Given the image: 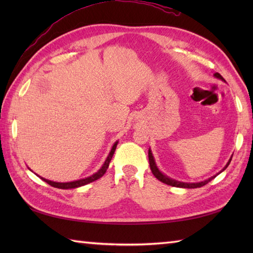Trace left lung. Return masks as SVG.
Masks as SVG:
<instances>
[{
	"mask_svg": "<svg viewBox=\"0 0 253 253\" xmlns=\"http://www.w3.org/2000/svg\"><path fill=\"white\" fill-rule=\"evenodd\" d=\"M214 76L219 78V79L224 80V78H223L218 73L214 74ZM232 158H233V157H232ZM230 161H232V159H230V160L228 161V163L226 164V166H225V168H224L221 171H223V170H225V169H227V166L229 165ZM149 163H150V169H151V170H152V174H153L155 177H157V178H158L160 181L164 182V184H166V185H169V186H173V187H179V188H198V187H202V186H204V185H207L208 182L211 181L213 178H215L216 175H218L219 173H221V171H219V173L216 174L215 176H212L211 178H209V179L204 180V181L196 182V184H193V182H192V184H188V182H180V181H176V180H174V179H170V178H169L168 176H165V175H163L162 173H161V171L159 170V169L157 168V165H155L154 159H153L152 153H151V151H150V150H149Z\"/></svg>",
	"mask_w": 253,
	"mask_h": 253,
	"instance_id": "obj_1",
	"label": "left lung"
}]
</instances>
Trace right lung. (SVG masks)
I'll use <instances>...</instances> for the list:
<instances>
[{
  "label": "right lung",
  "instance_id": "1",
  "mask_svg": "<svg viewBox=\"0 0 253 253\" xmlns=\"http://www.w3.org/2000/svg\"><path fill=\"white\" fill-rule=\"evenodd\" d=\"M116 146H117V142H115L114 146H113L111 152L109 154V157H107V159L105 160L103 166H102V168L98 171H96L95 174H93L92 176H90V177H87V178L79 179V180H76V181H71V182H55V181L47 180L45 178H42V177H40V178L42 180H44L45 182H47V184H49L50 186L55 187V188H60V189H73V188H77V187H80V186L87 185V184H89V182H92V181H94L96 179L101 178V177L105 174L107 168H109V164L111 162L113 154H114V152H115Z\"/></svg>",
  "mask_w": 253,
  "mask_h": 253
}]
</instances>
